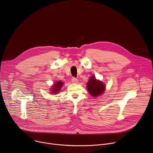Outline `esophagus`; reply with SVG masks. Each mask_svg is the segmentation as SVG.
<instances>
[{
  "mask_svg": "<svg viewBox=\"0 0 153 153\" xmlns=\"http://www.w3.org/2000/svg\"><path fill=\"white\" fill-rule=\"evenodd\" d=\"M71 82H72L73 84H77L78 82V80L76 77H73L72 79H71Z\"/></svg>",
  "mask_w": 153,
  "mask_h": 153,
  "instance_id": "1",
  "label": "esophagus"
}]
</instances>
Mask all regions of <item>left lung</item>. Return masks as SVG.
Instances as JSON below:
<instances>
[{
	"mask_svg": "<svg viewBox=\"0 0 153 153\" xmlns=\"http://www.w3.org/2000/svg\"><path fill=\"white\" fill-rule=\"evenodd\" d=\"M87 86L89 94L94 97L102 94L105 89V85L97 80L95 76H93L89 79Z\"/></svg>",
	"mask_w": 153,
	"mask_h": 153,
	"instance_id": "obj_1",
	"label": "left lung"
}]
</instances>
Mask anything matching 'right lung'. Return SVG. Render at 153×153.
<instances>
[{"mask_svg":"<svg viewBox=\"0 0 153 153\" xmlns=\"http://www.w3.org/2000/svg\"><path fill=\"white\" fill-rule=\"evenodd\" d=\"M63 85V82L62 81H58V82H55L54 84V85L52 87V91H53V94H56L58 91H59L61 90V88H62V85Z\"/></svg>","mask_w":153,"mask_h":153,"instance_id":"add662e5","label":"right lung"}]
</instances>
